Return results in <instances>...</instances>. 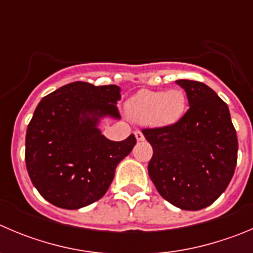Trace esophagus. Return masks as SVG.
<instances>
[{"label":"esophagus","instance_id":"1","mask_svg":"<svg viewBox=\"0 0 253 253\" xmlns=\"http://www.w3.org/2000/svg\"><path fill=\"white\" fill-rule=\"evenodd\" d=\"M135 138H136V140H138V141L144 140V135H143V133H141L140 130H136V131H135Z\"/></svg>","mask_w":253,"mask_h":253}]
</instances>
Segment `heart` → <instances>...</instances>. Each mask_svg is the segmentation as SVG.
<instances>
[{
	"label": "heart",
	"mask_w": 253,
	"mask_h": 253,
	"mask_svg": "<svg viewBox=\"0 0 253 253\" xmlns=\"http://www.w3.org/2000/svg\"><path fill=\"white\" fill-rule=\"evenodd\" d=\"M185 94L179 89L168 92L141 90L128 103V113L140 123L172 124L184 114Z\"/></svg>",
	"instance_id": "b5f03b06"
}]
</instances>
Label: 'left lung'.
I'll return each mask as SVG.
<instances>
[{"mask_svg": "<svg viewBox=\"0 0 253 253\" xmlns=\"http://www.w3.org/2000/svg\"><path fill=\"white\" fill-rule=\"evenodd\" d=\"M189 110L176 123L143 129L153 146L148 171L159 194L182 210H201L226 190L237 163V135L227 104L201 82L176 81Z\"/></svg>", "mask_w": 253, "mask_h": 253, "instance_id": "obj_1", "label": "left lung"}]
</instances>
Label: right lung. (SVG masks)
<instances>
[{
  "label": "right lung",
  "instance_id": "add662e5",
  "mask_svg": "<svg viewBox=\"0 0 253 253\" xmlns=\"http://www.w3.org/2000/svg\"><path fill=\"white\" fill-rule=\"evenodd\" d=\"M120 88L73 82L42 98L26 134V167L48 203L77 210L104 196L115 168L136 144L134 134L112 141L98 129L103 117L120 119Z\"/></svg>",
  "mask_w": 253,
  "mask_h": 253
}]
</instances>
